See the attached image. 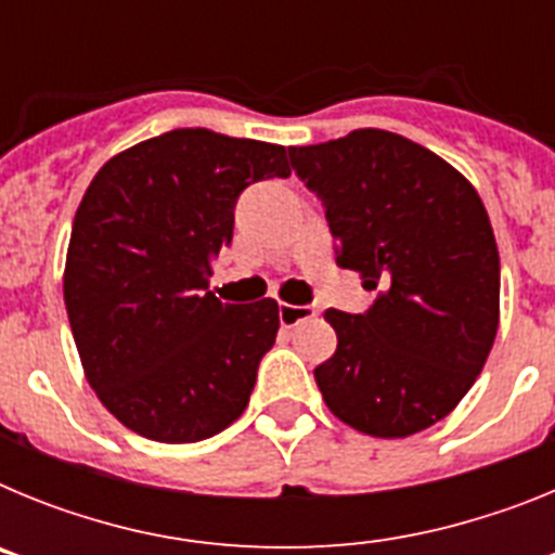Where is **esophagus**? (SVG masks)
<instances>
[{
  "mask_svg": "<svg viewBox=\"0 0 555 555\" xmlns=\"http://www.w3.org/2000/svg\"><path fill=\"white\" fill-rule=\"evenodd\" d=\"M278 317H281V325L283 327H294V325H297V322H302V320H308V317H313V308H308V306H281Z\"/></svg>",
  "mask_w": 555,
  "mask_h": 555,
  "instance_id": "1",
  "label": "esophagus"
}]
</instances>
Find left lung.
Returning <instances> with one entry per match:
<instances>
[{"label":"left lung","instance_id":"1","mask_svg":"<svg viewBox=\"0 0 555 555\" xmlns=\"http://www.w3.org/2000/svg\"><path fill=\"white\" fill-rule=\"evenodd\" d=\"M288 158L325 205L338 267L380 288L366 313L325 311L338 345L313 370L322 400L377 439L430 428L498 336L500 255L478 191L436 152L372 127Z\"/></svg>","mask_w":555,"mask_h":555}]
</instances>
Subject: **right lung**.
<instances>
[{
	"mask_svg": "<svg viewBox=\"0 0 555 555\" xmlns=\"http://www.w3.org/2000/svg\"><path fill=\"white\" fill-rule=\"evenodd\" d=\"M286 146L183 127L113 155L82 194L63 300L82 372L132 434L189 444L244 414L281 317L208 281L249 183L288 178Z\"/></svg>",
	"mask_w": 555,
	"mask_h": 555,
	"instance_id": "obj_1",
	"label": "right lung"
}]
</instances>
